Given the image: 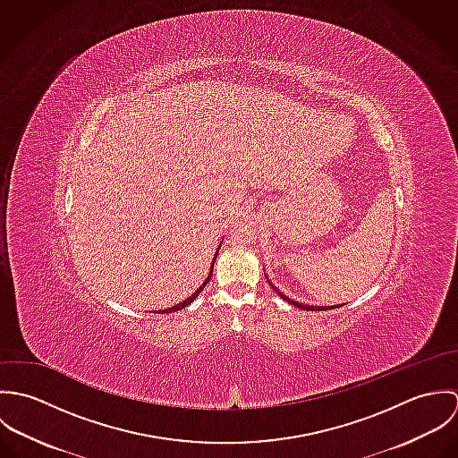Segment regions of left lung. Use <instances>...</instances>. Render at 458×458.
<instances>
[{
	"instance_id": "left-lung-1",
	"label": "left lung",
	"mask_w": 458,
	"mask_h": 458,
	"mask_svg": "<svg viewBox=\"0 0 458 458\" xmlns=\"http://www.w3.org/2000/svg\"><path fill=\"white\" fill-rule=\"evenodd\" d=\"M285 301H289L291 305H294V307H298V309H303V310H329V309H335V307H310V305H303V303H298V301H294V300H289L287 296H284L278 289H275ZM338 307H342V305H338Z\"/></svg>"
}]
</instances>
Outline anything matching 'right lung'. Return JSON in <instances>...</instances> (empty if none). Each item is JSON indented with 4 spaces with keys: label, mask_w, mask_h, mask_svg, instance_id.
Listing matches in <instances>:
<instances>
[{
    "label": "right lung",
    "mask_w": 458,
    "mask_h": 458,
    "mask_svg": "<svg viewBox=\"0 0 458 458\" xmlns=\"http://www.w3.org/2000/svg\"><path fill=\"white\" fill-rule=\"evenodd\" d=\"M211 273H213V267H211V271H209V276H208V278H206V280H204V284H202V285H200V287H199V289H197L196 293H194V294H192V296H189V298H187V300H185V301H182V303H178V305H174V307H171V309H167V310H162V312H165V314H169V312H176V310H180V309H183V307H187V305H189V303H192V301H194V300H196L197 296H199V293H200V291H202V289H204V287H206V284H208V282H209V278H211Z\"/></svg>",
    "instance_id": "1"
}]
</instances>
